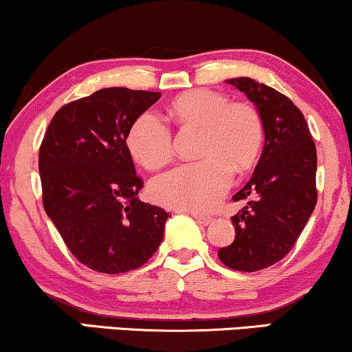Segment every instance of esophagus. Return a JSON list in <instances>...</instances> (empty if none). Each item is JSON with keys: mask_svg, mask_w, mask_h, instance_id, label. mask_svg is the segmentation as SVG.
I'll return each instance as SVG.
<instances>
[{"mask_svg": "<svg viewBox=\"0 0 352 352\" xmlns=\"http://www.w3.org/2000/svg\"><path fill=\"white\" fill-rule=\"evenodd\" d=\"M193 218L197 219V223L200 224H210L211 223V217H208V214H200V213H193Z\"/></svg>", "mask_w": 352, "mask_h": 352, "instance_id": "obj_1", "label": "esophagus"}]
</instances>
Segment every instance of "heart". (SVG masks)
I'll return each mask as SVG.
<instances>
[{"mask_svg":"<svg viewBox=\"0 0 352 352\" xmlns=\"http://www.w3.org/2000/svg\"><path fill=\"white\" fill-rule=\"evenodd\" d=\"M182 131H198L195 155L201 160L182 165L151 182V197L172 208L208 211L230 187L232 170L256 164L264 142V122L249 101H231L224 93L192 90L168 107ZM129 154L147 170H159L175 157L172 131L155 114L142 113L126 135Z\"/></svg>","mask_w":352,"mask_h":352,"instance_id":"obj_1","label":"heart"}]
</instances>
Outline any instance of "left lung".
Wrapping results in <instances>:
<instances>
[{
    "instance_id": "obj_1",
    "label": "left lung",
    "mask_w": 352,
    "mask_h": 352,
    "mask_svg": "<svg viewBox=\"0 0 352 352\" xmlns=\"http://www.w3.org/2000/svg\"><path fill=\"white\" fill-rule=\"evenodd\" d=\"M259 109L265 144L251 180L232 197L244 203L231 218L236 238L218 251L226 267L256 272L282 261L315 210L316 147L303 113L272 87L230 78Z\"/></svg>"
}]
</instances>
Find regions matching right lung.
Instances as JSON below:
<instances>
[{
    "instance_id": "1",
    "label": "right lung",
    "mask_w": 352,
    "mask_h": 352,
    "mask_svg": "<svg viewBox=\"0 0 352 352\" xmlns=\"http://www.w3.org/2000/svg\"><path fill=\"white\" fill-rule=\"evenodd\" d=\"M159 91L113 87L54 114L39 149L42 203L80 264L124 274L146 264L164 239L168 213L138 198L126 135Z\"/></svg>"
}]
</instances>
